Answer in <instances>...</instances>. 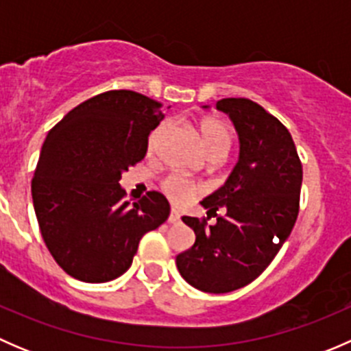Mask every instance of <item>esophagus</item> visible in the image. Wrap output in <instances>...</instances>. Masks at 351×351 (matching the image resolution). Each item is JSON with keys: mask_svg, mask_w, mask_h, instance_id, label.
<instances>
[{"mask_svg": "<svg viewBox=\"0 0 351 351\" xmlns=\"http://www.w3.org/2000/svg\"><path fill=\"white\" fill-rule=\"evenodd\" d=\"M180 221H182V215H180V212L176 210V208H171V212H169L168 222H169V224H178Z\"/></svg>", "mask_w": 351, "mask_h": 351, "instance_id": "1", "label": "esophagus"}]
</instances>
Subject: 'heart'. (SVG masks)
Returning <instances> with one entry per match:
<instances>
[{
    "label": "heart",
    "instance_id": "1",
    "mask_svg": "<svg viewBox=\"0 0 351 351\" xmlns=\"http://www.w3.org/2000/svg\"><path fill=\"white\" fill-rule=\"evenodd\" d=\"M162 132V125L154 129L151 132L149 141H147V147L153 151L158 146L159 136ZM198 134H200L202 146H204L205 153H210L214 149H224L228 151L229 147V132L219 120L214 119H204L198 123ZM165 190L175 204H186L192 200L197 193V185L190 180L183 178V176H171L165 182Z\"/></svg>",
    "mask_w": 351,
    "mask_h": 351
}]
</instances>
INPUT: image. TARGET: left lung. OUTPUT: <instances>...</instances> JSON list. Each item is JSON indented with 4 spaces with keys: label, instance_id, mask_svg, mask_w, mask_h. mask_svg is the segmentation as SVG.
<instances>
[{
    "label": "left lung",
    "instance_id": "obj_1",
    "mask_svg": "<svg viewBox=\"0 0 351 351\" xmlns=\"http://www.w3.org/2000/svg\"><path fill=\"white\" fill-rule=\"evenodd\" d=\"M215 108L231 119L239 154L224 185L200 205L212 214L224 208L226 215L214 226L183 217L195 244L176 256V267L202 292L226 293L251 284L292 232L302 165L289 130L263 107L247 98H224Z\"/></svg>",
    "mask_w": 351,
    "mask_h": 351
}]
</instances>
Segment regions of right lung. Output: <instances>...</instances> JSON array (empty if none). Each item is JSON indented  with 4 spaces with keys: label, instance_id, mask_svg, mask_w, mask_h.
I'll use <instances>...</instances> for the list:
<instances>
[{
    "label": "right lung",
    "instance_id": "right-lung-1",
    "mask_svg": "<svg viewBox=\"0 0 351 351\" xmlns=\"http://www.w3.org/2000/svg\"><path fill=\"white\" fill-rule=\"evenodd\" d=\"M162 119L158 101L113 90L77 105L45 137L32 198L45 246L71 277L90 284L120 277L141 238L168 219L162 193L130 205L119 183L146 156Z\"/></svg>",
    "mask_w": 351,
    "mask_h": 351
}]
</instances>
